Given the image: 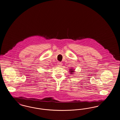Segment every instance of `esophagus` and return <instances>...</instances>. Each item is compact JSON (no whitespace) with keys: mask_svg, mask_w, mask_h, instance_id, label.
Wrapping results in <instances>:
<instances>
[{"mask_svg":"<svg viewBox=\"0 0 120 120\" xmlns=\"http://www.w3.org/2000/svg\"><path fill=\"white\" fill-rule=\"evenodd\" d=\"M57 65H58V66L59 67H60V66H61L62 65V63H61L60 62H58V63H57Z\"/></svg>","mask_w":120,"mask_h":120,"instance_id":"esophagus-1","label":"esophagus"}]
</instances>
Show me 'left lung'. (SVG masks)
<instances>
[{
  "label": "left lung",
  "instance_id": "obj_1",
  "mask_svg": "<svg viewBox=\"0 0 120 120\" xmlns=\"http://www.w3.org/2000/svg\"><path fill=\"white\" fill-rule=\"evenodd\" d=\"M74 69H70V70H69V72H70V74H74V72H75V70H74Z\"/></svg>",
  "mask_w": 120,
  "mask_h": 120
}]
</instances>
